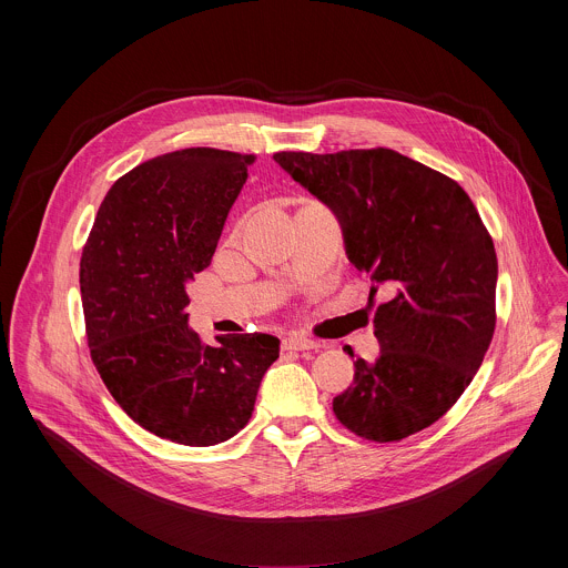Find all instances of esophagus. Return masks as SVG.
<instances>
[{
    "mask_svg": "<svg viewBox=\"0 0 568 568\" xmlns=\"http://www.w3.org/2000/svg\"><path fill=\"white\" fill-rule=\"evenodd\" d=\"M312 348H321V344L301 335H290L283 339V351H312Z\"/></svg>",
    "mask_w": 568,
    "mask_h": 568,
    "instance_id": "esophagus-1",
    "label": "esophagus"
}]
</instances>
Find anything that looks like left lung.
<instances>
[{"label": "left lung", "instance_id": "1", "mask_svg": "<svg viewBox=\"0 0 568 568\" xmlns=\"http://www.w3.org/2000/svg\"><path fill=\"white\" fill-rule=\"evenodd\" d=\"M274 159L339 217L371 292L390 294L373 318L382 353L355 359L353 384L333 399L337 420L375 443L423 432L454 407L493 342V235L458 182L395 150Z\"/></svg>", "mask_w": 568, "mask_h": 568}]
</instances>
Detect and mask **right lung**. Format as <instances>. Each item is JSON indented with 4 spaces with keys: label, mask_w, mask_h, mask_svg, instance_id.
Segmentation results:
<instances>
[{
    "label": "right lung",
    "mask_w": 568,
    "mask_h": 568,
    "mask_svg": "<svg viewBox=\"0 0 568 568\" xmlns=\"http://www.w3.org/2000/svg\"><path fill=\"white\" fill-rule=\"evenodd\" d=\"M256 154L184 148L143 161L108 191L80 258L90 355L119 407L189 447L229 440L252 418L272 335L206 346L189 328L186 281L213 252Z\"/></svg>",
    "instance_id": "add662e5"
}]
</instances>
